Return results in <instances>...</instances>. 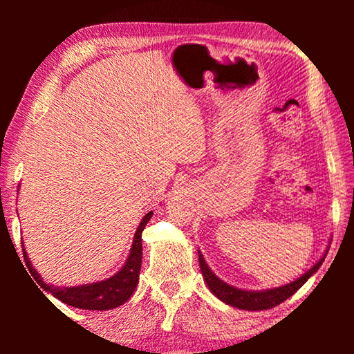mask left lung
Masks as SVG:
<instances>
[{"mask_svg": "<svg viewBox=\"0 0 354 354\" xmlns=\"http://www.w3.org/2000/svg\"><path fill=\"white\" fill-rule=\"evenodd\" d=\"M326 253L328 251H325V254L322 256V259L319 262L314 263L306 273L301 274V277L297 278L295 281H292V283L284 284L281 287H273V289H266V290H243V289H237V287L231 284H226L225 281H221L217 274L207 267L205 257H203V254L200 253V250H198V261H200L203 278H205L209 290H211L214 295L220 299V301L243 310H263V309H272L274 306H278L279 303H283L287 298L292 297L299 287H301L317 270H319L322 262L325 261Z\"/></svg>", "mask_w": 354, "mask_h": 354, "instance_id": "1", "label": "left lung"}]
</instances>
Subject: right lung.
I'll return each instance as SVG.
<instances>
[{
	"label": "right lung",
	"instance_id": "add662e5",
	"mask_svg": "<svg viewBox=\"0 0 354 354\" xmlns=\"http://www.w3.org/2000/svg\"><path fill=\"white\" fill-rule=\"evenodd\" d=\"M151 217L153 212L149 211L145 217L142 218L140 225L137 226L133 247H131L128 259L123 263V267L120 268L115 274H112L111 278L98 281V283L73 287L50 286L45 283L44 278L40 277V273L32 267L25 248H23V257H25L29 273H31L34 279L40 284L41 289L51 293L55 298L61 299L62 303L86 310L113 309L120 306V304H123L124 301H128L129 297L133 295V292L136 290L137 283H139V273L142 266V231Z\"/></svg>",
	"mask_w": 354,
	"mask_h": 354
}]
</instances>
